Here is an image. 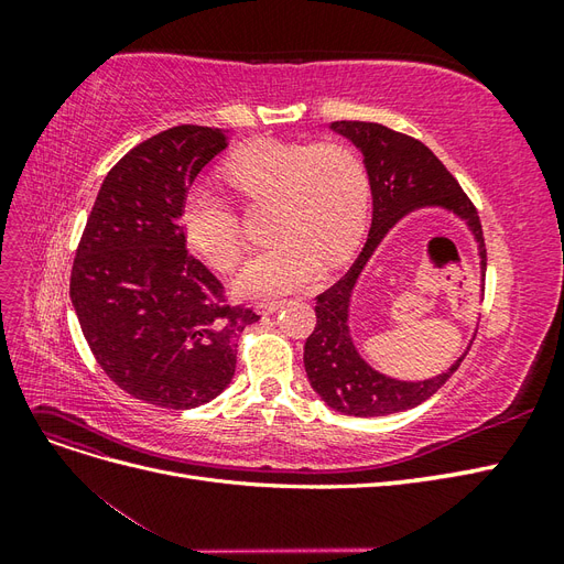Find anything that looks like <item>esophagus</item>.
<instances>
[{
	"instance_id": "esophagus-1",
	"label": "esophagus",
	"mask_w": 564,
	"mask_h": 564,
	"mask_svg": "<svg viewBox=\"0 0 564 564\" xmlns=\"http://www.w3.org/2000/svg\"><path fill=\"white\" fill-rule=\"evenodd\" d=\"M280 305H282V301H256L253 308L263 315H270V313H275Z\"/></svg>"
}]
</instances>
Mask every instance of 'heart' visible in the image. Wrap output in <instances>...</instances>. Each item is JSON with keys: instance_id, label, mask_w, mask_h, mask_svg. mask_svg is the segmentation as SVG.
<instances>
[{"instance_id": "obj_1", "label": "heart", "mask_w": 564, "mask_h": 564, "mask_svg": "<svg viewBox=\"0 0 564 564\" xmlns=\"http://www.w3.org/2000/svg\"><path fill=\"white\" fill-rule=\"evenodd\" d=\"M230 185L247 202L275 199V245L256 253L237 278L245 294H282L317 280L322 263H344L367 226L371 176L362 152L346 141L259 139L224 164ZM181 228L214 268L230 272L242 261L240 216L207 183L187 187Z\"/></svg>"}]
</instances>
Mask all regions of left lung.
I'll list each match as a JSON object with an SVG mask.
<instances>
[{
  "mask_svg": "<svg viewBox=\"0 0 564 564\" xmlns=\"http://www.w3.org/2000/svg\"><path fill=\"white\" fill-rule=\"evenodd\" d=\"M332 127L348 135L362 150L371 176L373 218L365 249L357 256V261L334 286L315 296L317 319L315 329L305 338L303 365L317 395L336 412L360 419L386 416L404 412V409H412L435 395L452 379V373L464 362L466 355L458 357V362L445 373L421 383L395 381L373 371L357 355L348 332V303L357 278H360L373 249L383 240V235L398 224V218L421 207V204H442V207L454 209L468 220L477 245H480L485 272L487 249L482 224L475 204L449 174V169L414 135L377 122H348V119H340Z\"/></svg>",
  "mask_w": 564,
  "mask_h": 564,
  "instance_id": "8db88e82",
  "label": "left lung"
}]
</instances>
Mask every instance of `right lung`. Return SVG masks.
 <instances>
[{"label":"right lung","instance_id":"add662e5","mask_svg":"<svg viewBox=\"0 0 564 564\" xmlns=\"http://www.w3.org/2000/svg\"><path fill=\"white\" fill-rule=\"evenodd\" d=\"M224 129L181 124L131 148L100 185L73 261L70 299L84 338L131 398L193 409L228 388L237 338L261 315L185 247L181 204Z\"/></svg>","mask_w":564,"mask_h":564}]
</instances>
